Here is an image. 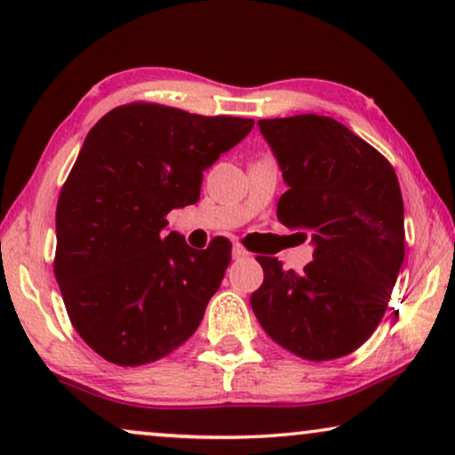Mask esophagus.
Masks as SVG:
<instances>
[{
  "mask_svg": "<svg viewBox=\"0 0 455 455\" xmlns=\"http://www.w3.org/2000/svg\"><path fill=\"white\" fill-rule=\"evenodd\" d=\"M232 257L238 260V259H244V257H248V251L244 246H240V244H234V248H232Z\"/></svg>",
  "mask_w": 455,
  "mask_h": 455,
  "instance_id": "obj_1",
  "label": "esophagus"
}]
</instances>
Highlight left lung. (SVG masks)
Instances as JSON below:
<instances>
[{"mask_svg":"<svg viewBox=\"0 0 455 455\" xmlns=\"http://www.w3.org/2000/svg\"><path fill=\"white\" fill-rule=\"evenodd\" d=\"M288 190L285 228L313 238L302 273L257 257L263 285L251 296L273 341L307 360H333L364 344L381 323L403 263V201L394 167L333 117L259 120Z\"/></svg>","mask_w":455,"mask_h":455,"instance_id":"left-lung-1","label":"left lung"}]
</instances>
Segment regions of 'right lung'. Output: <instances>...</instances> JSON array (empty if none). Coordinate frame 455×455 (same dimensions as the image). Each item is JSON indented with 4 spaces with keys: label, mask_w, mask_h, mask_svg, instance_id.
Listing matches in <instances>:
<instances>
[{
    "label": "right lung",
    "mask_w": 455,
    "mask_h": 455,
    "mask_svg": "<svg viewBox=\"0 0 455 455\" xmlns=\"http://www.w3.org/2000/svg\"><path fill=\"white\" fill-rule=\"evenodd\" d=\"M254 126L157 103L120 105L86 134L55 211V279L80 338L109 363L140 366L182 346L232 260V242L195 251L165 234L201 198L203 172Z\"/></svg>",
    "instance_id": "1"
}]
</instances>
